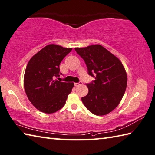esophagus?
<instances>
[{"label": "esophagus", "mask_w": 155, "mask_h": 155, "mask_svg": "<svg viewBox=\"0 0 155 155\" xmlns=\"http://www.w3.org/2000/svg\"><path fill=\"white\" fill-rule=\"evenodd\" d=\"M82 84H83V83H82V82H79V83H74V85H75V87H78V86H79V85H81Z\"/></svg>", "instance_id": "obj_1"}]
</instances>
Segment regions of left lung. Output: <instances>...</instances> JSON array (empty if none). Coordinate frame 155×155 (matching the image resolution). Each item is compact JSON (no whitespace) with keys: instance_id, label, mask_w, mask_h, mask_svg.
<instances>
[{"instance_id":"1","label":"left lung","mask_w":155,"mask_h":155,"mask_svg":"<svg viewBox=\"0 0 155 155\" xmlns=\"http://www.w3.org/2000/svg\"><path fill=\"white\" fill-rule=\"evenodd\" d=\"M84 59L93 83L87 84L88 93L81 100L87 109L98 116L113 111L123 98L127 85V74L116 56L100 45L74 48Z\"/></svg>"}]
</instances>
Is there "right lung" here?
<instances>
[{"label":"right lung","instance_id":"add662e5","mask_svg":"<svg viewBox=\"0 0 155 155\" xmlns=\"http://www.w3.org/2000/svg\"><path fill=\"white\" fill-rule=\"evenodd\" d=\"M72 48L54 44L47 45L28 61L24 76V87L28 100L42 113H54L64 107L73 83H64L59 77V65Z\"/></svg>","mask_w":155,"mask_h":155}]
</instances>
